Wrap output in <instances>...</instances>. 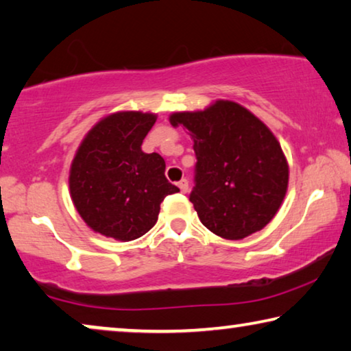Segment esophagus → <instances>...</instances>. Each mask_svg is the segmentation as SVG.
Listing matches in <instances>:
<instances>
[{"instance_id":"obj_1","label":"esophagus","mask_w":351,"mask_h":351,"mask_svg":"<svg viewBox=\"0 0 351 351\" xmlns=\"http://www.w3.org/2000/svg\"><path fill=\"white\" fill-rule=\"evenodd\" d=\"M177 186L180 188L182 193H188V188H190V186H188V180L186 179H182L179 183H177Z\"/></svg>"}]
</instances>
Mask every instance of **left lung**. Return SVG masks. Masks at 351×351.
Here are the masks:
<instances>
[{"label":"left lung","mask_w":351,"mask_h":351,"mask_svg":"<svg viewBox=\"0 0 351 351\" xmlns=\"http://www.w3.org/2000/svg\"><path fill=\"white\" fill-rule=\"evenodd\" d=\"M188 128L196 154L190 201L201 223L228 240H240L273 219L287 191L289 166L262 121L235 101L204 111L174 112Z\"/></svg>","instance_id":"1"}]
</instances>
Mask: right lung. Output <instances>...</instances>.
Wrapping results in <instances>:
<instances>
[{
    "label": "right lung",
    "instance_id": "1",
    "mask_svg": "<svg viewBox=\"0 0 351 351\" xmlns=\"http://www.w3.org/2000/svg\"><path fill=\"white\" fill-rule=\"evenodd\" d=\"M157 116L123 111L86 134L70 168V194L84 223L99 234L130 241L158 219L160 204L179 188L165 177V160L141 150Z\"/></svg>",
    "mask_w": 351,
    "mask_h": 351
}]
</instances>
